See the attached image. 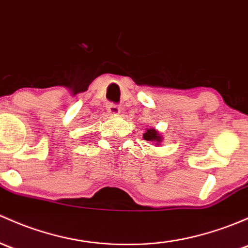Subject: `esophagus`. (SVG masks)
<instances>
[{
    "instance_id": "esophagus-1",
    "label": "esophagus",
    "mask_w": 248,
    "mask_h": 248,
    "mask_svg": "<svg viewBox=\"0 0 248 248\" xmlns=\"http://www.w3.org/2000/svg\"><path fill=\"white\" fill-rule=\"evenodd\" d=\"M107 109H108L109 114H113V115H116V114L120 113L119 106L115 103H108L107 104Z\"/></svg>"
}]
</instances>
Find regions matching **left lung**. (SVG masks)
Listing matches in <instances>:
<instances>
[{
    "mask_svg": "<svg viewBox=\"0 0 248 248\" xmlns=\"http://www.w3.org/2000/svg\"><path fill=\"white\" fill-rule=\"evenodd\" d=\"M144 139L147 140V141H157V142L161 141V137L158 134V132L155 131V128L147 129L144 134Z\"/></svg>",
    "mask_w": 248,
    "mask_h": 248,
    "instance_id": "1",
    "label": "left lung"
}]
</instances>
